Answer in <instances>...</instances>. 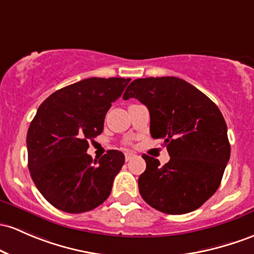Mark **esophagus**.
I'll return each instance as SVG.
<instances>
[{
    "label": "esophagus",
    "instance_id": "obj_1",
    "mask_svg": "<svg viewBox=\"0 0 254 254\" xmlns=\"http://www.w3.org/2000/svg\"><path fill=\"white\" fill-rule=\"evenodd\" d=\"M135 157H136L135 153H132V152H127V153H125V160H127V161H130L132 158H135Z\"/></svg>",
    "mask_w": 254,
    "mask_h": 254
}]
</instances>
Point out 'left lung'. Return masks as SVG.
<instances>
[{
	"label": "left lung",
	"instance_id": "left-lung-1",
	"mask_svg": "<svg viewBox=\"0 0 254 254\" xmlns=\"http://www.w3.org/2000/svg\"><path fill=\"white\" fill-rule=\"evenodd\" d=\"M147 106L150 135L164 140L170 160L143 154L146 171L138 177L142 199L155 210L183 214L196 210L218 189L230 158L227 124L204 93L177 77L135 79L123 99Z\"/></svg>",
	"mask_w": 254,
	"mask_h": 254
}]
</instances>
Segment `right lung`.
Wrapping results in <instances>:
<instances>
[{"mask_svg": "<svg viewBox=\"0 0 254 254\" xmlns=\"http://www.w3.org/2000/svg\"><path fill=\"white\" fill-rule=\"evenodd\" d=\"M130 80L86 78L57 90L38 107L26 136L29 170L54 207L82 213L110 196L124 154L111 149L93 160L86 149L102 132L106 113Z\"/></svg>", "mask_w": 254, "mask_h": 254, "instance_id": "1", "label": "right lung"}]
</instances>
